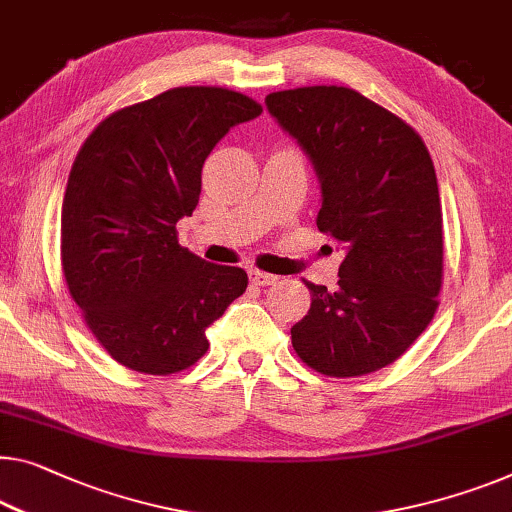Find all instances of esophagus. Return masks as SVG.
Returning a JSON list of instances; mask_svg holds the SVG:
<instances>
[{
	"mask_svg": "<svg viewBox=\"0 0 512 512\" xmlns=\"http://www.w3.org/2000/svg\"><path fill=\"white\" fill-rule=\"evenodd\" d=\"M250 280H253L255 285L266 287V285H276L280 278L273 276V273H264V271H259V269H250Z\"/></svg>",
	"mask_w": 512,
	"mask_h": 512,
	"instance_id": "34e87169",
	"label": "esophagus"
}]
</instances>
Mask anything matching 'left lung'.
I'll return each mask as SVG.
<instances>
[{
	"label": "left lung",
	"mask_w": 512,
	"mask_h": 512,
	"mask_svg": "<svg viewBox=\"0 0 512 512\" xmlns=\"http://www.w3.org/2000/svg\"><path fill=\"white\" fill-rule=\"evenodd\" d=\"M266 108L322 183L319 232L345 248L338 289L305 282L292 347L326 377H363L407 352L439 308L444 218L423 137L356 89L273 91Z\"/></svg>",
	"instance_id": "1"
}]
</instances>
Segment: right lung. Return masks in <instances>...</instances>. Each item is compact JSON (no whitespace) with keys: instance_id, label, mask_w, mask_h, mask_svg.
I'll use <instances>...</instances> for the list:
<instances>
[{"instance_id":"right-lung-1","label":"right lung","mask_w":512,"mask_h":512,"mask_svg":"<svg viewBox=\"0 0 512 512\" xmlns=\"http://www.w3.org/2000/svg\"><path fill=\"white\" fill-rule=\"evenodd\" d=\"M262 105L225 87H174L112 112L82 144L61 207V269L114 361L174 375L207 354V326L246 292L248 273L179 246L202 165Z\"/></svg>"}]
</instances>
